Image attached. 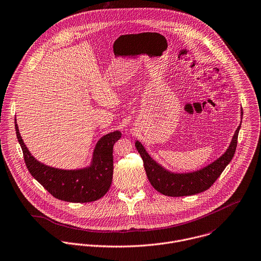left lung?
<instances>
[{
    "instance_id": "left-lung-1",
    "label": "left lung",
    "mask_w": 261,
    "mask_h": 261,
    "mask_svg": "<svg viewBox=\"0 0 261 261\" xmlns=\"http://www.w3.org/2000/svg\"><path fill=\"white\" fill-rule=\"evenodd\" d=\"M242 115L243 112L241 109V120ZM241 122L237 127L227 151L210 165L193 172L173 173L168 171L153 160L144 146L137 141L135 146L143 159L146 173L152 186L157 191L167 196L193 195L208 189L234 157Z\"/></svg>"
}]
</instances>
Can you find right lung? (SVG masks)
Here are the masks:
<instances>
[{
	"label": "right lung",
	"mask_w": 261,
	"mask_h": 261,
	"mask_svg": "<svg viewBox=\"0 0 261 261\" xmlns=\"http://www.w3.org/2000/svg\"><path fill=\"white\" fill-rule=\"evenodd\" d=\"M15 128L28 171L56 198L69 202H90L101 198L110 188L113 145L121 138L120 132L109 133L97 142L89 167L64 170L37 161L24 144L16 119Z\"/></svg>",
	"instance_id": "obj_1"
}]
</instances>
